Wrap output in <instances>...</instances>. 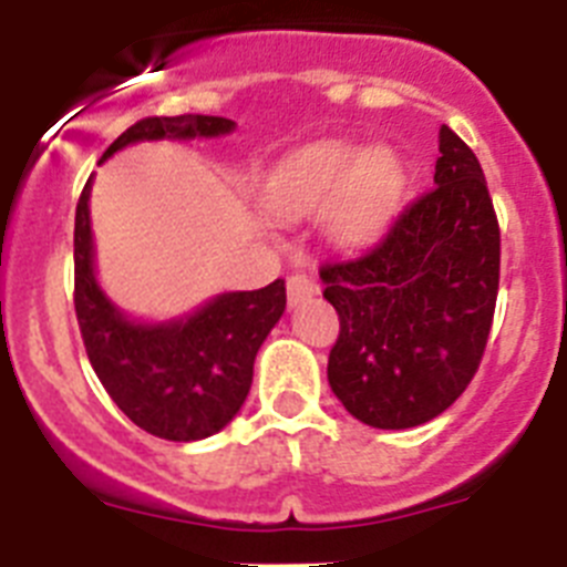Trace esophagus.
Returning <instances> with one entry per match:
<instances>
[{"mask_svg": "<svg viewBox=\"0 0 567 567\" xmlns=\"http://www.w3.org/2000/svg\"><path fill=\"white\" fill-rule=\"evenodd\" d=\"M318 292V284H315L309 275L303 272H292L287 278V298H289V307H298L300 300H307L309 295Z\"/></svg>", "mask_w": 567, "mask_h": 567, "instance_id": "obj_1", "label": "esophagus"}]
</instances>
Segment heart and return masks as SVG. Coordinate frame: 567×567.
<instances>
[{
  "instance_id": "1",
  "label": "heart",
  "mask_w": 567,
  "mask_h": 567,
  "mask_svg": "<svg viewBox=\"0 0 567 567\" xmlns=\"http://www.w3.org/2000/svg\"><path fill=\"white\" fill-rule=\"evenodd\" d=\"M403 167L392 153H363L346 142L295 150L269 173L267 204L287 218H307L329 207V233L343 247L378 238L403 195Z\"/></svg>"
}]
</instances>
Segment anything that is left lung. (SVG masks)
Instances as JSON below:
<instances>
[{
  "mask_svg": "<svg viewBox=\"0 0 567 567\" xmlns=\"http://www.w3.org/2000/svg\"><path fill=\"white\" fill-rule=\"evenodd\" d=\"M340 318L329 385L374 429L443 414L477 374L499 289V224L477 155L440 127L434 187L358 258L320 267Z\"/></svg>",
  "mask_w": 567,
  "mask_h": 567,
  "instance_id": "8db88e82",
  "label": "left lung"
}]
</instances>
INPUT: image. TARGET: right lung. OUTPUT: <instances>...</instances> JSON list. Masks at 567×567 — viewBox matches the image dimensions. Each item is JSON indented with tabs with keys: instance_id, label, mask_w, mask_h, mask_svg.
Masks as SVG:
<instances>
[{
	"instance_id": "obj_1",
	"label": "right lung",
	"mask_w": 567,
	"mask_h": 567,
	"mask_svg": "<svg viewBox=\"0 0 567 567\" xmlns=\"http://www.w3.org/2000/svg\"><path fill=\"white\" fill-rule=\"evenodd\" d=\"M233 130L235 122L221 115H150L124 130L102 162L135 142L213 138ZM90 182L76 204L73 303L93 372L113 403L147 434L189 443L221 432L247 400L255 354L287 309L284 280L252 292H224L169 323L124 318L93 272Z\"/></svg>"
}]
</instances>
